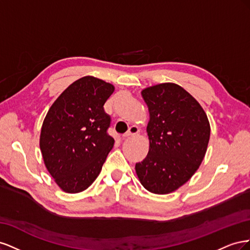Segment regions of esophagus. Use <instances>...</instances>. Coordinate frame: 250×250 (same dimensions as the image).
<instances>
[{"mask_svg":"<svg viewBox=\"0 0 250 250\" xmlns=\"http://www.w3.org/2000/svg\"><path fill=\"white\" fill-rule=\"evenodd\" d=\"M139 131H140L139 127H138L137 125H132V126L129 127V129H128V130L123 134V137H124V138H128V137H130V135L137 134Z\"/></svg>","mask_w":250,"mask_h":250,"instance_id":"34e87169","label":"esophagus"}]
</instances>
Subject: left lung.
Masks as SVG:
<instances>
[{"mask_svg": "<svg viewBox=\"0 0 250 250\" xmlns=\"http://www.w3.org/2000/svg\"><path fill=\"white\" fill-rule=\"evenodd\" d=\"M150 120L148 154L135 164L143 187L154 194H169L197 171L209 141V122L200 104L175 83L142 90Z\"/></svg>", "mask_w": 250, "mask_h": 250, "instance_id": "left-lung-1", "label": "left lung"}]
</instances>
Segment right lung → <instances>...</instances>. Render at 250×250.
Returning <instances> with one entry per match:
<instances>
[{"label":"right lung","instance_id":"add662e5","mask_svg":"<svg viewBox=\"0 0 250 250\" xmlns=\"http://www.w3.org/2000/svg\"><path fill=\"white\" fill-rule=\"evenodd\" d=\"M112 84L82 77L52 104L43 120L40 147L44 165L66 193L86 190L99 175L115 140L107 133L110 116L104 104Z\"/></svg>","mask_w":250,"mask_h":250}]
</instances>
